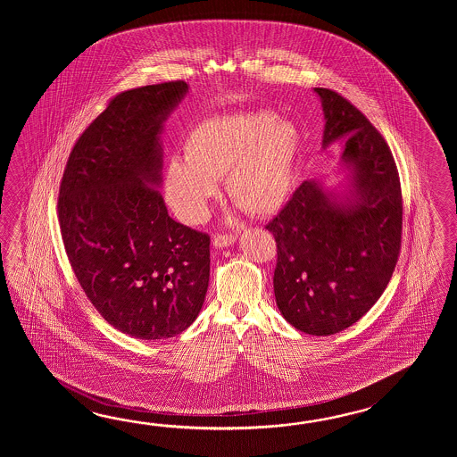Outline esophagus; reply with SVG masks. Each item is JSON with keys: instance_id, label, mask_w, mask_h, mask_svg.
Here are the masks:
<instances>
[{"instance_id": "1", "label": "esophagus", "mask_w": 457, "mask_h": 457, "mask_svg": "<svg viewBox=\"0 0 457 457\" xmlns=\"http://www.w3.org/2000/svg\"><path fill=\"white\" fill-rule=\"evenodd\" d=\"M235 242H237L235 235H217V237H214L215 248H227Z\"/></svg>"}]
</instances>
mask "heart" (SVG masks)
Returning <instances> with one entry per match:
<instances>
[{"instance_id":"obj_1","label":"heart","mask_w":457,"mask_h":457,"mask_svg":"<svg viewBox=\"0 0 457 457\" xmlns=\"http://www.w3.org/2000/svg\"><path fill=\"white\" fill-rule=\"evenodd\" d=\"M299 150L297 126L270 111L205 119L186 136L185 162L166 166V201L179 220L201 224L224 179L235 204L270 217L289 201Z\"/></svg>"}]
</instances>
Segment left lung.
Returning a JSON list of instances; mask_svg holds the SVG:
<instances>
[{
	"label": "left lung",
	"mask_w": 457,
	"mask_h": 457,
	"mask_svg": "<svg viewBox=\"0 0 457 457\" xmlns=\"http://www.w3.org/2000/svg\"><path fill=\"white\" fill-rule=\"evenodd\" d=\"M325 119L321 148L343 142L335 176L303 181L266 228L278 245L274 295L294 328L328 337L360 320L386 291L402 238L397 166L356 107L313 87Z\"/></svg>",
	"instance_id": "1"
}]
</instances>
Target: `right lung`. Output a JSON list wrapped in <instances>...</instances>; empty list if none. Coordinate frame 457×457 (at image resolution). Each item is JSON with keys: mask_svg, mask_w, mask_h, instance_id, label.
Listing matches in <instances>:
<instances>
[{"mask_svg": "<svg viewBox=\"0 0 457 457\" xmlns=\"http://www.w3.org/2000/svg\"><path fill=\"white\" fill-rule=\"evenodd\" d=\"M185 81L117 95L70 154L60 186L62 238L87 299L138 340L185 331L204 303L211 238L168 215L162 134Z\"/></svg>", "mask_w": 457, "mask_h": 457, "instance_id": "obj_1", "label": "right lung"}]
</instances>
